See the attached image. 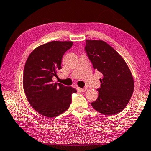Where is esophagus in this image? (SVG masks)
<instances>
[{"label":"esophagus","instance_id":"1","mask_svg":"<svg viewBox=\"0 0 151 151\" xmlns=\"http://www.w3.org/2000/svg\"><path fill=\"white\" fill-rule=\"evenodd\" d=\"M87 89H88L87 88H78V90H79L80 91H82V92H85V91L87 90Z\"/></svg>","mask_w":151,"mask_h":151}]
</instances>
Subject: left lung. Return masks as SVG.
<instances>
[{
	"label": "left lung",
	"mask_w": 151,
	"mask_h": 151,
	"mask_svg": "<svg viewBox=\"0 0 151 151\" xmlns=\"http://www.w3.org/2000/svg\"><path fill=\"white\" fill-rule=\"evenodd\" d=\"M86 52L94 69L102 73L98 97L91 103L99 113L114 115L124 109L134 92L132 73L123 58L101 40H86Z\"/></svg>",
	"instance_id": "left-lung-1"
}]
</instances>
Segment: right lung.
<instances>
[{
    "mask_svg": "<svg viewBox=\"0 0 151 151\" xmlns=\"http://www.w3.org/2000/svg\"><path fill=\"white\" fill-rule=\"evenodd\" d=\"M72 41H52L38 46L26 61L23 86L27 99L37 113L54 118L64 113L71 103L76 90L60 83H54L53 76L61 69V60Z\"/></svg>",
    "mask_w": 151,
    "mask_h": 151,
    "instance_id": "right-lung-1",
    "label": "right lung"
}]
</instances>
